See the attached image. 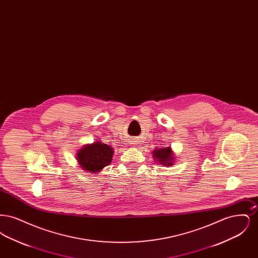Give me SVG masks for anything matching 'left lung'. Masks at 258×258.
<instances>
[{
    "label": "left lung",
    "instance_id": "1",
    "mask_svg": "<svg viewBox=\"0 0 258 258\" xmlns=\"http://www.w3.org/2000/svg\"><path fill=\"white\" fill-rule=\"evenodd\" d=\"M153 157L156 162L163 164L165 166H171L175 156L171 151V148H158L153 152Z\"/></svg>",
    "mask_w": 258,
    "mask_h": 258
}]
</instances>
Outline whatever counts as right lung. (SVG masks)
<instances>
[{
    "instance_id": "right-lung-1",
    "label": "right lung",
    "mask_w": 258,
    "mask_h": 258,
    "mask_svg": "<svg viewBox=\"0 0 258 258\" xmlns=\"http://www.w3.org/2000/svg\"><path fill=\"white\" fill-rule=\"evenodd\" d=\"M113 153V148L98 140L81 148L76 154V160L83 170L88 173H98L110 164Z\"/></svg>"
}]
</instances>
